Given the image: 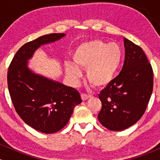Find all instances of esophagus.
Listing matches in <instances>:
<instances>
[{
    "mask_svg": "<svg viewBox=\"0 0 160 160\" xmlns=\"http://www.w3.org/2000/svg\"><path fill=\"white\" fill-rule=\"evenodd\" d=\"M90 95H88L86 94H81V98L82 101H86L87 100V99H89V98H90Z\"/></svg>",
    "mask_w": 160,
    "mask_h": 160,
    "instance_id": "1",
    "label": "esophagus"
}]
</instances>
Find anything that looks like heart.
I'll return each mask as SVG.
<instances>
[{
  "label": "heart",
  "mask_w": 160,
  "mask_h": 160,
  "mask_svg": "<svg viewBox=\"0 0 160 160\" xmlns=\"http://www.w3.org/2000/svg\"><path fill=\"white\" fill-rule=\"evenodd\" d=\"M74 65H66V74L77 81L80 69H86L87 81L95 88L105 87L114 78L122 59V50L117 43L95 40L82 43L73 55Z\"/></svg>",
  "instance_id": "b5f03b06"
}]
</instances>
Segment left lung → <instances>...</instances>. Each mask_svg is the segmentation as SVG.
I'll return each mask as SVG.
<instances>
[{
    "label": "left lung",
    "mask_w": 160,
    "mask_h": 160,
    "mask_svg": "<svg viewBox=\"0 0 160 160\" xmlns=\"http://www.w3.org/2000/svg\"><path fill=\"white\" fill-rule=\"evenodd\" d=\"M125 60L120 73L100 92L102 126L121 131L132 126L146 111L153 86L152 66L139 46L124 38Z\"/></svg>",
    "instance_id": "1"
}]
</instances>
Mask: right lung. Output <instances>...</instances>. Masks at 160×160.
Listing matches in <instances>:
<instances>
[{"label": "right lung", "instance_id": "obj_1", "mask_svg": "<svg viewBox=\"0 0 160 160\" xmlns=\"http://www.w3.org/2000/svg\"><path fill=\"white\" fill-rule=\"evenodd\" d=\"M65 36L49 34L24 44L14 56L7 73L9 92L16 111L25 123L46 134L65 127L74 107L82 100L77 89L32 72L28 68V60L41 45Z\"/></svg>", "mask_w": 160, "mask_h": 160}]
</instances>
